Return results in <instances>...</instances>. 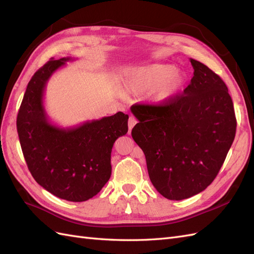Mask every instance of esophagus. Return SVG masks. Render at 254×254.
Returning a JSON list of instances; mask_svg holds the SVG:
<instances>
[{"label":"esophagus","instance_id":"obj_1","mask_svg":"<svg viewBox=\"0 0 254 254\" xmlns=\"http://www.w3.org/2000/svg\"><path fill=\"white\" fill-rule=\"evenodd\" d=\"M136 124V120L133 117H130L129 121H128V128H129V132L131 131V129L134 127V125Z\"/></svg>","mask_w":254,"mask_h":254}]
</instances>
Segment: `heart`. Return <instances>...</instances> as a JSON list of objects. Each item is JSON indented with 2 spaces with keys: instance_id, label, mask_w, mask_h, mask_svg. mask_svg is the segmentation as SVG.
I'll list each match as a JSON object with an SVG mask.
<instances>
[{
  "instance_id": "1",
  "label": "heart",
  "mask_w": 254,
  "mask_h": 254,
  "mask_svg": "<svg viewBox=\"0 0 254 254\" xmlns=\"http://www.w3.org/2000/svg\"><path fill=\"white\" fill-rule=\"evenodd\" d=\"M126 82L128 88L134 91L153 88L155 101L163 104L179 95L186 86V77L172 64H151L132 68L127 75Z\"/></svg>"
}]
</instances>
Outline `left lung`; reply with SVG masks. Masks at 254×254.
<instances>
[{
    "instance_id": "obj_1",
    "label": "left lung",
    "mask_w": 254,
    "mask_h": 254,
    "mask_svg": "<svg viewBox=\"0 0 254 254\" xmlns=\"http://www.w3.org/2000/svg\"><path fill=\"white\" fill-rule=\"evenodd\" d=\"M190 64L194 76L183 94L130 108L139 121L131 135L144 152L150 181L170 200L190 198L210 186L236 132L226 83L203 64Z\"/></svg>"
}]
</instances>
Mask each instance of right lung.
<instances>
[{"label":"right lung","instance_id":"obj_1","mask_svg":"<svg viewBox=\"0 0 254 254\" xmlns=\"http://www.w3.org/2000/svg\"><path fill=\"white\" fill-rule=\"evenodd\" d=\"M72 57L51 59L27 84L17 118L23 156L38 184L61 199L81 202L95 196L111 176L114 142L128 131V114L118 112L79 126L52 124L43 105L51 76Z\"/></svg>","mask_w":254,"mask_h":254}]
</instances>
